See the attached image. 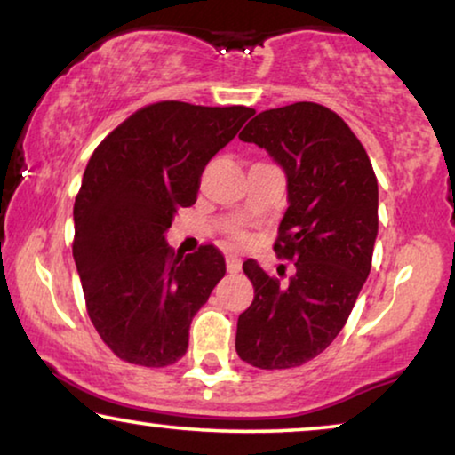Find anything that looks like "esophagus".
I'll return each instance as SVG.
<instances>
[{"mask_svg":"<svg viewBox=\"0 0 455 455\" xmlns=\"http://www.w3.org/2000/svg\"><path fill=\"white\" fill-rule=\"evenodd\" d=\"M226 267H228V273L235 275V273L242 271V260L238 257H234V254H229V257L226 259Z\"/></svg>","mask_w":455,"mask_h":455,"instance_id":"obj_1","label":"esophagus"}]
</instances>
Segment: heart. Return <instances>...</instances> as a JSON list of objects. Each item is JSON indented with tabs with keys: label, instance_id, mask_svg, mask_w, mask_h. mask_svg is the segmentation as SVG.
Here are the masks:
<instances>
[{
	"label": "heart",
	"instance_id": "heart-1",
	"mask_svg": "<svg viewBox=\"0 0 455 455\" xmlns=\"http://www.w3.org/2000/svg\"><path fill=\"white\" fill-rule=\"evenodd\" d=\"M228 235H229V240H232L235 246H244L246 242H248V234L244 232V229H240V228H232L228 232Z\"/></svg>",
	"mask_w": 455,
	"mask_h": 455
}]
</instances>
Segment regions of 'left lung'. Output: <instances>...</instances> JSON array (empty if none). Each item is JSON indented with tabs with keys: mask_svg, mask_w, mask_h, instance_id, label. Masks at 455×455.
<instances>
[{
	"mask_svg": "<svg viewBox=\"0 0 455 455\" xmlns=\"http://www.w3.org/2000/svg\"><path fill=\"white\" fill-rule=\"evenodd\" d=\"M240 140L267 148L288 176L290 207L273 251L294 260L296 275L282 285L246 260L254 300L238 316L235 352L257 369H291L338 338L369 277L377 176L350 126L313 101L260 111Z\"/></svg>",
	"mask_w": 455,
	"mask_h": 455,
	"instance_id": "left-lung-1",
	"label": "left lung"
}]
</instances>
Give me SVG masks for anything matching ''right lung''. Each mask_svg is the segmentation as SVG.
<instances>
[{"mask_svg": "<svg viewBox=\"0 0 455 455\" xmlns=\"http://www.w3.org/2000/svg\"><path fill=\"white\" fill-rule=\"evenodd\" d=\"M252 114L244 105L151 103L92 151L74 201L72 254L86 313L117 358L161 369L186 354L192 316L226 275V259L213 244L176 254L164 234Z\"/></svg>", "mask_w": 455, "mask_h": 455, "instance_id": "add662e5", "label": "right lung"}]
</instances>
